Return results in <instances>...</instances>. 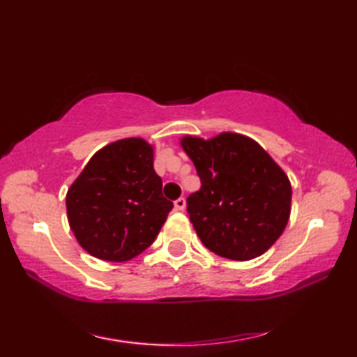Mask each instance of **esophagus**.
I'll return each mask as SVG.
<instances>
[{"label": "esophagus", "mask_w": 357, "mask_h": 357, "mask_svg": "<svg viewBox=\"0 0 357 357\" xmlns=\"http://www.w3.org/2000/svg\"><path fill=\"white\" fill-rule=\"evenodd\" d=\"M174 208L179 210V211L185 208V199L183 198V196H181V198H178L176 201H174Z\"/></svg>", "instance_id": "1"}]
</instances>
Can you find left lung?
<instances>
[{
  "mask_svg": "<svg viewBox=\"0 0 357 357\" xmlns=\"http://www.w3.org/2000/svg\"><path fill=\"white\" fill-rule=\"evenodd\" d=\"M201 179L187 211L202 244L231 261L261 256L290 218L291 185L259 144L238 133L181 141Z\"/></svg>",
  "mask_w": 357,
  "mask_h": 357,
  "instance_id": "obj_1",
  "label": "left lung"
}]
</instances>
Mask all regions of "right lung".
I'll return each instance as SVG.
<instances>
[{
	"instance_id": "add662e5",
	"label": "right lung",
	"mask_w": 357,
	"mask_h": 357,
	"mask_svg": "<svg viewBox=\"0 0 357 357\" xmlns=\"http://www.w3.org/2000/svg\"><path fill=\"white\" fill-rule=\"evenodd\" d=\"M66 207L87 253L124 262L151 245L173 202L162 196L150 144L126 138L96 151L67 192Z\"/></svg>"
}]
</instances>
